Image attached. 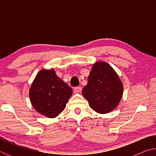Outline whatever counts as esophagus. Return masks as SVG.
Wrapping results in <instances>:
<instances>
[{"instance_id": "esophagus-1", "label": "esophagus", "mask_w": 156, "mask_h": 156, "mask_svg": "<svg viewBox=\"0 0 156 156\" xmlns=\"http://www.w3.org/2000/svg\"><path fill=\"white\" fill-rule=\"evenodd\" d=\"M81 91H82L81 87H75L74 89H73V91H74V93H76V94L80 93Z\"/></svg>"}]
</instances>
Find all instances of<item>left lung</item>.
I'll use <instances>...</instances> for the list:
<instances>
[{
    "label": "left lung",
    "instance_id": "8db88e82",
    "mask_svg": "<svg viewBox=\"0 0 156 156\" xmlns=\"http://www.w3.org/2000/svg\"><path fill=\"white\" fill-rule=\"evenodd\" d=\"M83 94L92 109L104 114L112 112L119 104L123 85L117 73L107 62H97L92 67Z\"/></svg>",
    "mask_w": 156,
    "mask_h": 156
}]
</instances>
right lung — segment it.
Returning a JSON list of instances; mask_svg holds the SVG:
<instances>
[{
  "mask_svg": "<svg viewBox=\"0 0 156 156\" xmlns=\"http://www.w3.org/2000/svg\"><path fill=\"white\" fill-rule=\"evenodd\" d=\"M72 93V88L58 77L54 69H42L31 84L30 98L36 111L53 118L65 109Z\"/></svg>",
  "mask_w": 156,
  "mask_h": 156,
  "instance_id": "add662e5",
  "label": "right lung"
}]
</instances>
